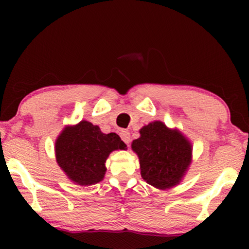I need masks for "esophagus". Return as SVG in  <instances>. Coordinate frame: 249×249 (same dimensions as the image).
Masks as SVG:
<instances>
[{"instance_id":"1","label":"esophagus","mask_w":249,"mask_h":249,"mask_svg":"<svg viewBox=\"0 0 249 249\" xmlns=\"http://www.w3.org/2000/svg\"><path fill=\"white\" fill-rule=\"evenodd\" d=\"M121 137L122 140H123V142H125L126 145L129 146V142H130V134L128 130H122L121 132Z\"/></svg>"}]
</instances>
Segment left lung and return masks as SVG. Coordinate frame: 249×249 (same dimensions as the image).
Returning a JSON list of instances; mask_svg holds the SVG:
<instances>
[{
  "instance_id": "obj_1",
  "label": "left lung",
  "mask_w": 249,
  "mask_h": 249,
  "mask_svg": "<svg viewBox=\"0 0 249 249\" xmlns=\"http://www.w3.org/2000/svg\"><path fill=\"white\" fill-rule=\"evenodd\" d=\"M140 134L132 149L140 159L142 178L159 190L179 184L192 162V144L188 137L161 121L145 125Z\"/></svg>"
}]
</instances>
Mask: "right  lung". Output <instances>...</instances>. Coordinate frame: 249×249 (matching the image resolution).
Instances as JSON below:
<instances>
[{"mask_svg":"<svg viewBox=\"0 0 249 249\" xmlns=\"http://www.w3.org/2000/svg\"><path fill=\"white\" fill-rule=\"evenodd\" d=\"M125 149H127L126 145L119 135L104 134L98 125L88 121L67 125L54 142L58 166L67 178L82 187L102 181L109 154Z\"/></svg>","mask_w":249,"mask_h":249,"instance_id":"right-lung-1","label":"right lung"}]
</instances>
